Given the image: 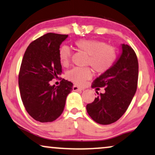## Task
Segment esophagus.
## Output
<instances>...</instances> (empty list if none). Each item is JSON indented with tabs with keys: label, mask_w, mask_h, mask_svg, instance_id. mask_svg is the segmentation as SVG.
<instances>
[{
	"label": "esophagus",
	"mask_w": 155,
	"mask_h": 155,
	"mask_svg": "<svg viewBox=\"0 0 155 155\" xmlns=\"http://www.w3.org/2000/svg\"><path fill=\"white\" fill-rule=\"evenodd\" d=\"M72 90H73L74 91H83V88H82L81 87H78V85H73V87H72Z\"/></svg>",
	"instance_id": "34e87169"
}]
</instances>
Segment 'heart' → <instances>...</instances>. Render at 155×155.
<instances>
[{"label":"heart","mask_w":155,"mask_h":155,"mask_svg":"<svg viewBox=\"0 0 155 155\" xmlns=\"http://www.w3.org/2000/svg\"><path fill=\"white\" fill-rule=\"evenodd\" d=\"M78 49L88 55L87 64L91 65L95 72H104L111 68L116 58L115 49L107 45L104 41L96 39H81L74 43ZM71 51L68 46H63L60 50V59L62 65L70 62ZM92 76L90 68H74L68 72L67 77L78 85H82Z\"/></svg>","instance_id":"b5f03b06"}]
</instances>
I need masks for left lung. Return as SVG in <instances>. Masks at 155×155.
I'll return each instance as SVG.
<instances>
[{
  "mask_svg": "<svg viewBox=\"0 0 155 155\" xmlns=\"http://www.w3.org/2000/svg\"><path fill=\"white\" fill-rule=\"evenodd\" d=\"M121 53L111 68L93 82L92 87H105L94 101L86 106L87 112L96 123L108 125L119 119L127 110L137 88L139 65L130 46L121 44Z\"/></svg>",
  "mask_w": 155,
  "mask_h": 155,
  "instance_id": "left-lung-1",
  "label": "left lung"
}]
</instances>
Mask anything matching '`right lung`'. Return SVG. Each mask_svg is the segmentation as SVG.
Wrapping results in <instances>:
<instances>
[{
	"label": "right lung",
	"instance_id": "obj_1",
	"mask_svg": "<svg viewBox=\"0 0 155 155\" xmlns=\"http://www.w3.org/2000/svg\"><path fill=\"white\" fill-rule=\"evenodd\" d=\"M68 35L48 33L28 45L23 57L18 86L23 104L36 121L56 120L64 110L67 96L73 84L63 79L59 86L51 85L62 74L60 47Z\"/></svg>",
	"mask_w": 155,
	"mask_h": 155
}]
</instances>
